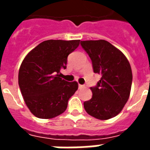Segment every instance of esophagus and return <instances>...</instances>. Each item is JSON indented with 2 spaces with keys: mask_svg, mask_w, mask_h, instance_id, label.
Wrapping results in <instances>:
<instances>
[{
  "mask_svg": "<svg viewBox=\"0 0 150 150\" xmlns=\"http://www.w3.org/2000/svg\"><path fill=\"white\" fill-rule=\"evenodd\" d=\"M83 88H84V86H83V85L79 84V89H83Z\"/></svg>",
  "mask_w": 150,
  "mask_h": 150,
  "instance_id": "esophagus-1",
  "label": "esophagus"
}]
</instances>
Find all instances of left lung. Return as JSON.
<instances>
[{
  "mask_svg": "<svg viewBox=\"0 0 150 150\" xmlns=\"http://www.w3.org/2000/svg\"><path fill=\"white\" fill-rule=\"evenodd\" d=\"M80 44L91 59L95 73L101 75L96 86L91 88V99L83 103L85 111L96 119H111L129 100L131 66L125 54L105 40L81 41Z\"/></svg>",
  "mask_w": 150,
  "mask_h": 150,
  "instance_id": "8db88e82",
  "label": "left lung"
}]
</instances>
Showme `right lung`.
Returning a JSON list of instances; mask_svg holds the SVG:
<instances>
[{"mask_svg":"<svg viewBox=\"0 0 150 150\" xmlns=\"http://www.w3.org/2000/svg\"><path fill=\"white\" fill-rule=\"evenodd\" d=\"M80 40H47L28 53L18 72V84L25 103L38 118L50 119L64 112L77 82L60 78L67 68V56Z\"/></svg>","mask_w":150,"mask_h":150,"instance_id":"obj_1","label":"right lung"}]
</instances>
